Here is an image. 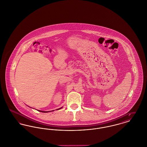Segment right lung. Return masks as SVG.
<instances>
[{
	"mask_svg": "<svg viewBox=\"0 0 147 147\" xmlns=\"http://www.w3.org/2000/svg\"><path fill=\"white\" fill-rule=\"evenodd\" d=\"M61 108H62V107L61 108H59V109H57V110H59V109H61ZM39 112H43V113H47L49 112H45V111H38Z\"/></svg>",
	"mask_w": 147,
	"mask_h": 147,
	"instance_id": "obj_1",
	"label": "right lung"
}]
</instances>
